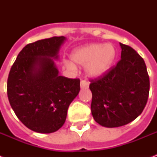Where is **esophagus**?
Segmentation results:
<instances>
[{
  "label": "esophagus",
  "mask_w": 157,
  "mask_h": 157,
  "mask_svg": "<svg viewBox=\"0 0 157 157\" xmlns=\"http://www.w3.org/2000/svg\"><path fill=\"white\" fill-rule=\"evenodd\" d=\"M89 86H90V83L88 81H85V80H82L81 81V89H86L88 88Z\"/></svg>",
  "instance_id": "esophagus-1"
}]
</instances>
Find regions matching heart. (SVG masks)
<instances>
[{"instance_id": "obj_1", "label": "heart", "mask_w": 157, "mask_h": 157, "mask_svg": "<svg viewBox=\"0 0 157 157\" xmlns=\"http://www.w3.org/2000/svg\"><path fill=\"white\" fill-rule=\"evenodd\" d=\"M116 59V50L110 44H90L76 49L71 53V59L74 63L86 65V71L91 76H100L106 72ZM69 68L73 64L67 63Z\"/></svg>"}]
</instances>
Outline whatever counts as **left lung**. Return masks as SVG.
I'll list each match as a JSON object with an SVG mask.
<instances>
[{"label": "left lung", "mask_w": 157, "mask_h": 157, "mask_svg": "<svg viewBox=\"0 0 157 157\" xmlns=\"http://www.w3.org/2000/svg\"><path fill=\"white\" fill-rule=\"evenodd\" d=\"M121 56L117 65L90 80L91 112L102 126L127 124L144 111L150 81L144 59L132 47L120 43Z\"/></svg>", "instance_id": "8db88e82"}]
</instances>
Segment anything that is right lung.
<instances>
[{
	"mask_svg": "<svg viewBox=\"0 0 157 157\" xmlns=\"http://www.w3.org/2000/svg\"><path fill=\"white\" fill-rule=\"evenodd\" d=\"M64 36L30 43L21 50L11 67L7 95L20 121L33 131H57L66 121L70 103L80 91V79L59 75L58 59Z\"/></svg>",
	"mask_w": 157,
	"mask_h": 157,
	"instance_id": "add662e5",
	"label": "right lung"
}]
</instances>
